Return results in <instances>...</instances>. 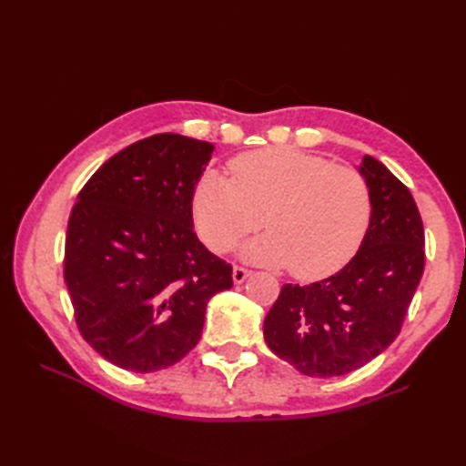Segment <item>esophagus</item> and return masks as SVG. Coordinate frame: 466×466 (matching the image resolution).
Here are the masks:
<instances>
[{"mask_svg":"<svg viewBox=\"0 0 466 466\" xmlns=\"http://www.w3.org/2000/svg\"><path fill=\"white\" fill-rule=\"evenodd\" d=\"M252 272L248 268H244V266H234L232 270V279H234V284H242L246 279H248Z\"/></svg>","mask_w":466,"mask_h":466,"instance_id":"obj_1","label":"esophagus"}]
</instances>
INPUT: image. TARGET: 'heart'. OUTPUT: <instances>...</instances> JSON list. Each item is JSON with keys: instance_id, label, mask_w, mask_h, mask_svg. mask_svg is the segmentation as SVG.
Listing matches in <instances>:
<instances>
[{"instance_id": "obj_1", "label": "heart", "mask_w": 466, "mask_h": 466, "mask_svg": "<svg viewBox=\"0 0 466 466\" xmlns=\"http://www.w3.org/2000/svg\"><path fill=\"white\" fill-rule=\"evenodd\" d=\"M226 177L206 172L192 192V216L216 254L244 236L246 260L286 268L300 280L330 276L359 252L370 226L372 200L352 167L334 166L294 147H262L236 156Z\"/></svg>"}]
</instances>
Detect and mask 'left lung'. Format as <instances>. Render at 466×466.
<instances>
[{
    "label": "left lung",
    "instance_id": "1",
    "mask_svg": "<svg viewBox=\"0 0 466 466\" xmlns=\"http://www.w3.org/2000/svg\"><path fill=\"white\" fill-rule=\"evenodd\" d=\"M359 172L372 200L359 252L320 282L284 284L264 319L268 349L314 379L349 374L389 349L424 270V228L409 187L372 156Z\"/></svg>",
    "mask_w": 466,
    "mask_h": 466
}]
</instances>
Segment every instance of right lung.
<instances>
[{"instance_id": "obj_1", "label": "right lung", "mask_w": 466, "mask_h": 466, "mask_svg": "<svg viewBox=\"0 0 466 466\" xmlns=\"http://www.w3.org/2000/svg\"><path fill=\"white\" fill-rule=\"evenodd\" d=\"M212 150L156 134L112 156L77 194L64 279L84 340L120 369L182 360L200 340L208 300L232 289V266L198 240L192 220Z\"/></svg>"}]
</instances>
